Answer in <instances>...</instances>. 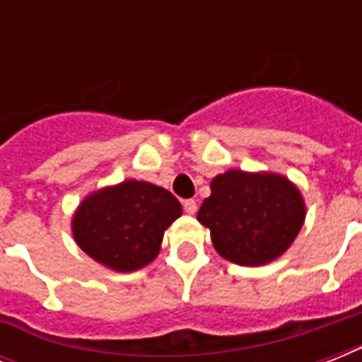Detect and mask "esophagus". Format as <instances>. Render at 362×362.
<instances>
[{
    "instance_id": "obj_1",
    "label": "esophagus",
    "mask_w": 362,
    "mask_h": 362,
    "mask_svg": "<svg viewBox=\"0 0 362 362\" xmlns=\"http://www.w3.org/2000/svg\"><path fill=\"white\" fill-rule=\"evenodd\" d=\"M184 210H186L187 214H195L197 212V203L193 199H186L184 201Z\"/></svg>"
}]
</instances>
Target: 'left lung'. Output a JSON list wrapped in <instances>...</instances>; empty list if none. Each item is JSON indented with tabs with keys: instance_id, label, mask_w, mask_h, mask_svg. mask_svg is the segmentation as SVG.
I'll return each instance as SVG.
<instances>
[{
	"instance_id": "8db88e82",
	"label": "left lung",
	"mask_w": 362,
	"mask_h": 362,
	"mask_svg": "<svg viewBox=\"0 0 362 362\" xmlns=\"http://www.w3.org/2000/svg\"><path fill=\"white\" fill-rule=\"evenodd\" d=\"M197 220L216 252L231 263L259 267L286 252L306 218L304 199L286 176L231 169L210 184Z\"/></svg>"
}]
</instances>
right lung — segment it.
<instances>
[{
	"label": "right lung",
	"mask_w": 362,
	"mask_h": 362,
	"mask_svg": "<svg viewBox=\"0 0 362 362\" xmlns=\"http://www.w3.org/2000/svg\"><path fill=\"white\" fill-rule=\"evenodd\" d=\"M180 216L182 204L170 192L125 180L82 201L73 216V237L98 263L131 272L158 257L165 229Z\"/></svg>",
	"instance_id": "1"
}]
</instances>
